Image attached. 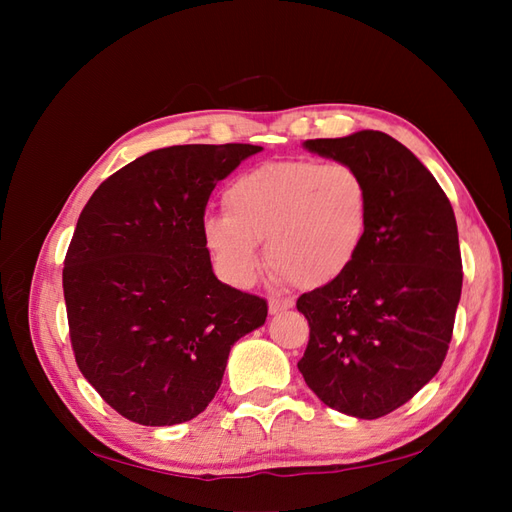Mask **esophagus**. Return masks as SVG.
Segmentation results:
<instances>
[{
  "instance_id": "1",
  "label": "esophagus",
  "mask_w": 512,
  "mask_h": 512,
  "mask_svg": "<svg viewBox=\"0 0 512 512\" xmlns=\"http://www.w3.org/2000/svg\"><path fill=\"white\" fill-rule=\"evenodd\" d=\"M292 307V301H284V299H271L269 301V314L275 316V314H282L286 312V309Z\"/></svg>"
}]
</instances>
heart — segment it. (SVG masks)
I'll list each match as a JSON object with an SVG mask.
<instances>
[{"mask_svg": "<svg viewBox=\"0 0 512 512\" xmlns=\"http://www.w3.org/2000/svg\"><path fill=\"white\" fill-rule=\"evenodd\" d=\"M200 232L215 269L232 286L256 282L265 254L280 284L320 288L359 258L371 222L367 181L350 164L267 162L243 170Z\"/></svg>", "mask_w": 512, "mask_h": 512, "instance_id": "heart-1", "label": "heart"}]
</instances>
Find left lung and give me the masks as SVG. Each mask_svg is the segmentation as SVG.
<instances>
[{"label":"left lung","instance_id":"8db88e82","mask_svg":"<svg viewBox=\"0 0 512 512\" xmlns=\"http://www.w3.org/2000/svg\"><path fill=\"white\" fill-rule=\"evenodd\" d=\"M303 147L359 170L371 222L354 265L299 297L309 344L297 367L329 408L371 421L442 367L463 282L455 213L436 177L389 134L361 130Z\"/></svg>","mask_w":512,"mask_h":512}]
</instances>
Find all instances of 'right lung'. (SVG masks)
<instances>
[{"label":"right lung","mask_w":512,"mask_h":512,"mask_svg":"<svg viewBox=\"0 0 512 512\" xmlns=\"http://www.w3.org/2000/svg\"><path fill=\"white\" fill-rule=\"evenodd\" d=\"M258 151H149L100 183L76 222L64 262L76 365L128 421H192L218 393L230 348L267 320L265 299L215 277L200 232L215 183Z\"/></svg>","instance_id":"obj_1"}]
</instances>
